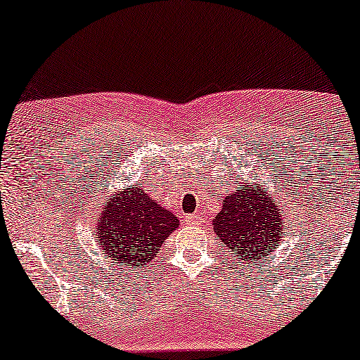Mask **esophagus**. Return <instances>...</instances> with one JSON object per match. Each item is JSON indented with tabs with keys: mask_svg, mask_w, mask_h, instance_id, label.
Masks as SVG:
<instances>
[{
	"mask_svg": "<svg viewBox=\"0 0 360 360\" xmlns=\"http://www.w3.org/2000/svg\"><path fill=\"white\" fill-rule=\"evenodd\" d=\"M186 223L191 224V226H199L202 223V218L199 214H188L186 216Z\"/></svg>",
	"mask_w": 360,
	"mask_h": 360,
	"instance_id": "obj_1",
	"label": "esophagus"
}]
</instances>
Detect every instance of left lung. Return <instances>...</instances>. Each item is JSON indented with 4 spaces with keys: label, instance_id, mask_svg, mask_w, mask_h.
<instances>
[{
    "label": "left lung",
    "instance_id": "obj_1",
    "mask_svg": "<svg viewBox=\"0 0 360 360\" xmlns=\"http://www.w3.org/2000/svg\"><path fill=\"white\" fill-rule=\"evenodd\" d=\"M283 207L268 198L265 189L245 183L224 198L223 210L214 219L216 235L235 253L236 263L262 259L280 243L283 229Z\"/></svg>",
    "mask_w": 360,
    "mask_h": 360
}]
</instances>
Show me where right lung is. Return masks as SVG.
I'll use <instances>...</instances> for the list:
<instances>
[{
    "label": "right lung",
    "instance_id": "1",
    "mask_svg": "<svg viewBox=\"0 0 360 360\" xmlns=\"http://www.w3.org/2000/svg\"><path fill=\"white\" fill-rule=\"evenodd\" d=\"M177 224L176 216L147 196L146 189L131 186L98 214V245L120 265L141 268L158 255Z\"/></svg>",
    "mask_w": 360,
    "mask_h": 360
}]
</instances>
